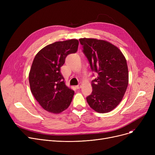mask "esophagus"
Masks as SVG:
<instances>
[{
	"instance_id": "obj_1",
	"label": "esophagus",
	"mask_w": 155,
	"mask_h": 155,
	"mask_svg": "<svg viewBox=\"0 0 155 155\" xmlns=\"http://www.w3.org/2000/svg\"><path fill=\"white\" fill-rule=\"evenodd\" d=\"M81 87H82V84H81V83L79 84L78 85L76 86V88H77V89H80Z\"/></svg>"
}]
</instances>
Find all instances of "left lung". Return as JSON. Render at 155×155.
<instances>
[{"mask_svg": "<svg viewBox=\"0 0 155 155\" xmlns=\"http://www.w3.org/2000/svg\"><path fill=\"white\" fill-rule=\"evenodd\" d=\"M79 41L92 71L98 74L92 81L93 91L87 101L96 112H109L117 107L126 91V60L119 48L105 41L86 38Z\"/></svg>", "mask_w": 155, "mask_h": 155, "instance_id": "obj_1", "label": "left lung"}]
</instances>
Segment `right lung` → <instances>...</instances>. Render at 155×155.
Here are the masks:
<instances>
[{
	"mask_svg": "<svg viewBox=\"0 0 155 155\" xmlns=\"http://www.w3.org/2000/svg\"><path fill=\"white\" fill-rule=\"evenodd\" d=\"M78 41L70 39L49 45L35 57L29 81L31 92L45 110L58 114L71 104L74 91L67 87L60 68L66 57L78 50Z\"/></svg>",
	"mask_w": 155,
	"mask_h": 155,
	"instance_id": "right-lung-1",
	"label": "right lung"
}]
</instances>
